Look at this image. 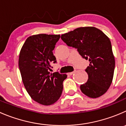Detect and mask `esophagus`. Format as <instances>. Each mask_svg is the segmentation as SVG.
Segmentation results:
<instances>
[{
	"label": "esophagus",
	"instance_id": "34e87169",
	"mask_svg": "<svg viewBox=\"0 0 126 126\" xmlns=\"http://www.w3.org/2000/svg\"><path fill=\"white\" fill-rule=\"evenodd\" d=\"M75 71H73V72H71V73H68V75H72V74H74V73H75Z\"/></svg>",
	"mask_w": 126,
	"mask_h": 126
}]
</instances>
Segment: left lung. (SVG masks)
<instances>
[{
  "instance_id": "1",
  "label": "left lung",
  "mask_w": 126,
  "mask_h": 126,
  "mask_svg": "<svg viewBox=\"0 0 126 126\" xmlns=\"http://www.w3.org/2000/svg\"><path fill=\"white\" fill-rule=\"evenodd\" d=\"M67 46L77 48L83 58L89 60L85 69L87 82L80 90L90 98H98L107 92L112 82L115 60L110 39L95 27H80L62 34Z\"/></svg>"
}]
</instances>
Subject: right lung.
<instances>
[{"label":"right lung","mask_w":126,"mask_h":126,"mask_svg":"<svg viewBox=\"0 0 126 126\" xmlns=\"http://www.w3.org/2000/svg\"><path fill=\"white\" fill-rule=\"evenodd\" d=\"M60 35L46 34L28 37L19 56L22 80L30 97L43 105H50L61 97L67 75L50 73L51 64L57 63L53 53Z\"/></svg>","instance_id":"1"}]
</instances>
